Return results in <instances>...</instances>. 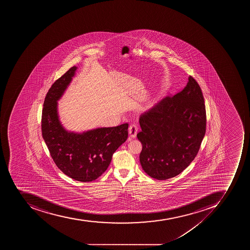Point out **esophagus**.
<instances>
[{
	"instance_id": "esophagus-1",
	"label": "esophagus",
	"mask_w": 250,
	"mask_h": 250,
	"mask_svg": "<svg viewBox=\"0 0 250 250\" xmlns=\"http://www.w3.org/2000/svg\"><path fill=\"white\" fill-rule=\"evenodd\" d=\"M137 133H138V126H136L135 124H131L129 126V134H130V138H136Z\"/></svg>"
}]
</instances>
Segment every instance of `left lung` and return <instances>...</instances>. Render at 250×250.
I'll return each instance as SVG.
<instances>
[{"mask_svg": "<svg viewBox=\"0 0 250 250\" xmlns=\"http://www.w3.org/2000/svg\"><path fill=\"white\" fill-rule=\"evenodd\" d=\"M142 144L140 163L154 179L167 180L190 165L206 134L207 113L199 83L188 77L186 87L166 97L139 119Z\"/></svg>", "mask_w": 250, "mask_h": 250, "instance_id": "1", "label": "left lung"}]
</instances>
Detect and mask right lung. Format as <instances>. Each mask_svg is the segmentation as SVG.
<instances>
[{
  "label": "right lung",
  "instance_id": "add662e5",
  "mask_svg": "<svg viewBox=\"0 0 250 250\" xmlns=\"http://www.w3.org/2000/svg\"><path fill=\"white\" fill-rule=\"evenodd\" d=\"M77 67L73 66L54 83L47 93L42 110L43 140L59 169L72 179L81 182L95 181L108 167L112 155L128 137V124L101 127L83 133L68 131L58 113L61 99Z\"/></svg>",
  "mask_w": 250,
  "mask_h": 250
}]
</instances>
